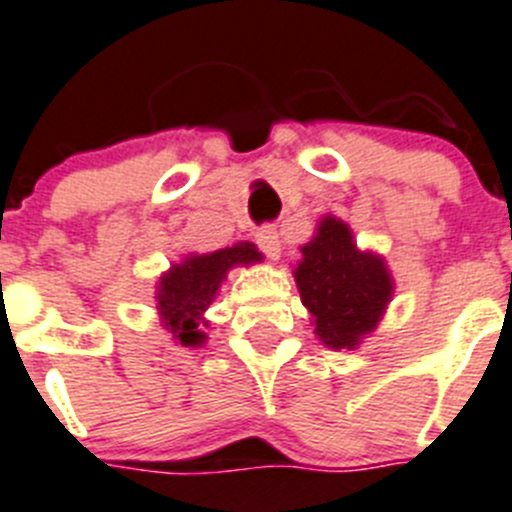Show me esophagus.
I'll return each mask as SVG.
<instances>
[{"mask_svg": "<svg viewBox=\"0 0 512 512\" xmlns=\"http://www.w3.org/2000/svg\"><path fill=\"white\" fill-rule=\"evenodd\" d=\"M256 243H259V248L269 256V259H279L281 256L279 231H276L274 226H261L259 231H256Z\"/></svg>", "mask_w": 512, "mask_h": 512, "instance_id": "obj_1", "label": "esophagus"}]
</instances>
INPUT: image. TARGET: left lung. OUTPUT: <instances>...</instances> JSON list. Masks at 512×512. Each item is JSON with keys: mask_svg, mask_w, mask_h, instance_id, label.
Listing matches in <instances>:
<instances>
[{"mask_svg": "<svg viewBox=\"0 0 512 512\" xmlns=\"http://www.w3.org/2000/svg\"><path fill=\"white\" fill-rule=\"evenodd\" d=\"M301 253L294 276L301 301L314 316L316 337L334 349L357 347L392 296L387 266L372 253L357 251L352 231L337 218H324Z\"/></svg>", "mask_w": 512, "mask_h": 512, "instance_id": "8db88e82", "label": "left lung"}]
</instances>
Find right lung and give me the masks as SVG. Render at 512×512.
Wrapping results in <instances>:
<instances>
[{
	"label": "right lung",
	"instance_id": "obj_1",
	"mask_svg": "<svg viewBox=\"0 0 512 512\" xmlns=\"http://www.w3.org/2000/svg\"><path fill=\"white\" fill-rule=\"evenodd\" d=\"M253 261H261L256 246L236 243L208 256H191L183 264L173 266L158 286V311L165 329H170V334L183 347L201 344L206 339L203 332H198L201 314L211 306L218 286L226 279V271L236 264H253Z\"/></svg>",
	"mask_w": 512,
	"mask_h": 512
}]
</instances>
